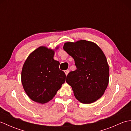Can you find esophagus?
Segmentation results:
<instances>
[{"mask_svg": "<svg viewBox=\"0 0 131 131\" xmlns=\"http://www.w3.org/2000/svg\"><path fill=\"white\" fill-rule=\"evenodd\" d=\"M69 70H65V75H68V73H69Z\"/></svg>", "mask_w": 131, "mask_h": 131, "instance_id": "esophagus-1", "label": "esophagus"}]
</instances>
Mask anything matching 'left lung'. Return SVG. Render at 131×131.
<instances>
[{"instance_id":"obj_1","label":"left lung","mask_w":131,"mask_h":131,"mask_svg":"<svg viewBox=\"0 0 131 131\" xmlns=\"http://www.w3.org/2000/svg\"><path fill=\"white\" fill-rule=\"evenodd\" d=\"M63 48L74 58L77 67L66 80L75 97L83 104L96 101L104 94L109 80V67L104 52L96 43L85 40L67 41Z\"/></svg>"}]
</instances>
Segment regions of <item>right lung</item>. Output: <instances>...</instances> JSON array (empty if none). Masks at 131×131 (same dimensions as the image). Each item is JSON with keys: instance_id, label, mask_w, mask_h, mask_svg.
<instances>
[{"instance_id": "obj_1", "label": "right lung", "mask_w": 131, "mask_h": 131, "mask_svg": "<svg viewBox=\"0 0 131 131\" xmlns=\"http://www.w3.org/2000/svg\"><path fill=\"white\" fill-rule=\"evenodd\" d=\"M55 49L40 46L30 53L24 63L21 82L27 95L33 101L46 104L55 96L65 82L66 75L54 60Z\"/></svg>"}]
</instances>
